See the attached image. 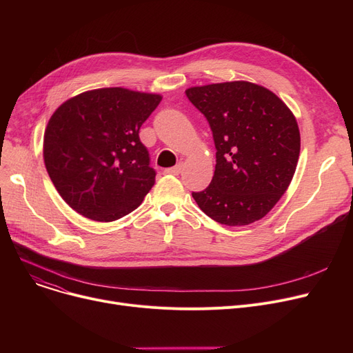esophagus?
<instances>
[{"instance_id":"obj_1","label":"esophagus","mask_w":353,"mask_h":353,"mask_svg":"<svg viewBox=\"0 0 353 353\" xmlns=\"http://www.w3.org/2000/svg\"><path fill=\"white\" fill-rule=\"evenodd\" d=\"M181 170H183V164H181V163H179L177 165L170 167V169H165V170H164V173H165V174H172V176H177V174H180V173H181Z\"/></svg>"}]
</instances>
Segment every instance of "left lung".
Listing matches in <instances>:
<instances>
[{
    "label": "left lung",
    "mask_w": 353,
    "mask_h": 353,
    "mask_svg": "<svg viewBox=\"0 0 353 353\" xmlns=\"http://www.w3.org/2000/svg\"><path fill=\"white\" fill-rule=\"evenodd\" d=\"M216 145L209 186L192 196L209 217L245 226L265 217L288 190L301 153L298 123L270 90L230 81L186 90Z\"/></svg>",
    "instance_id": "obj_1"
}]
</instances>
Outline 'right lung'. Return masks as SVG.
I'll return each instance as SVG.
<instances>
[{
	"label": "right lung",
	"mask_w": 353,
	"mask_h": 353,
	"mask_svg": "<svg viewBox=\"0 0 353 353\" xmlns=\"http://www.w3.org/2000/svg\"><path fill=\"white\" fill-rule=\"evenodd\" d=\"M160 101L159 94L110 87L81 92L54 111L44 163L71 209L113 221L141 205L156 172L139 132Z\"/></svg>",
	"instance_id": "add662e5"
}]
</instances>
